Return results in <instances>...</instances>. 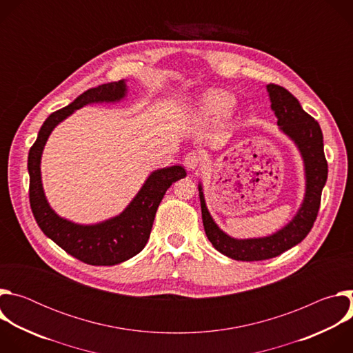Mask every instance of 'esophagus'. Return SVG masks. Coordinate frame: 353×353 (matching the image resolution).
Instances as JSON below:
<instances>
[{
	"mask_svg": "<svg viewBox=\"0 0 353 353\" xmlns=\"http://www.w3.org/2000/svg\"><path fill=\"white\" fill-rule=\"evenodd\" d=\"M199 163H201V157H199V154H196V152H190V154H187L185 155V158H184V166L188 169V170H195L198 166H199Z\"/></svg>",
	"mask_w": 353,
	"mask_h": 353,
	"instance_id": "34e87169",
	"label": "esophagus"
}]
</instances>
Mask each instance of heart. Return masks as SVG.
<instances>
[{
	"label": "heart",
	"instance_id": "heart-1",
	"mask_svg": "<svg viewBox=\"0 0 353 353\" xmlns=\"http://www.w3.org/2000/svg\"><path fill=\"white\" fill-rule=\"evenodd\" d=\"M236 105L234 97L223 90H208L195 103V117L207 123H222L230 117Z\"/></svg>",
	"mask_w": 353,
	"mask_h": 353
}]
</instances>
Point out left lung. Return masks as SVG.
I'll return each instance as SVG.
<instances>
[{"label":"left lung","mask_w":353,"mask_h":353,"mask_svg":"<svg viewBox=\"0 0 353 353\" xmlns=\"http://www.w3.org/2000/svg\"><path fill=\"white\" fill-rule=\"evenodd\" d=\"M267 92L281 132L296 145L303 159L306 191L296 215L282 229L264 237L234 239L215 223L205 204L203 184H198L201 212L208 240L219 253L237 261L268 260L303 240L317 218L321 191L328 174L320 124L303 110L299 100L285 88L270 83Z\"/></svg>","instance_id":"1"}]
</instances>
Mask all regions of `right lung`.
<instances>
[{"label":"right lung","mask_w":353,"mask_h":353,"mask_svg":"<svg viewBox=\"0 0 353 353\" xmlns=\"http://www.w3.org/2000/svg\"><path fill=\"white\" fill-rule=\"evenodd\" d=\"M125 96L127 82L124 79L88 89L72 103L46 119L28 157L30 208L39 228L68 254L90 265H116L142 251L165 192L187 174L183 166L154 170L120 215L93 225H81L61 218L50 207L40 172L41 154L50 134L81 108L93 103H117Z\"/></svg>","instance_id":"1"}]
</instances>
